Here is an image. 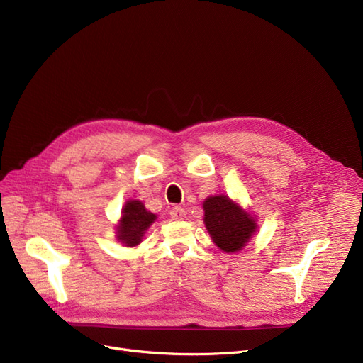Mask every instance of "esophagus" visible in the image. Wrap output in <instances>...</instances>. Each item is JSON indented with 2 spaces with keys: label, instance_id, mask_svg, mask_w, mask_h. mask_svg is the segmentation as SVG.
<instances>
[{
  "label": "esophagus",
  "instance_id": "1",
  "mask_svg": "<svg viewBox=\"0 0 363 363\" xmlns=\"http://www.w3.org/2000/svg\"><path fill=\"white\" fill-rule=\"evenodd\" d=\"M185 215H186V212L184 211L182 207H174L170 211V218L174 220H182L185 218Z\"/></svg>",
  "mask_w": 363,
  "mask_h": 363
}]
</instances>
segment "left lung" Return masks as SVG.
<instances>
[{"mask_svg": "<svg viewBox=\"0 0 363 363\" xmlns=\"http://www.w3.org/2000/svg\"><path fill=\"white\" fill-rule=\"evenodd\" d=\"M203 208L207 231L225 253L240 252L256 233V220L228 196L207 197Z\"/></svg>", "mask_w": 363, "mask_h": 363, "instance_id": "obj_1", "label": "left lung"}]
</instances>
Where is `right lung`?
Here are the masks:
<instances>
[{"instance_id": "add662e5", "label": "right lung", "mask_w": 363, "mask_h": 363, "mask_svg": "<svg viewBox=\"0 0 363 363\" xmlns=\"http://www.w3.org/2000/svg\"><path fill=\"white\" fill-rule=\"evenodd\" d=\"M156 219L157 216L147 211L143 201L129 200L122 208V218L116 226V237L126 247L138 245L150 225Z\"/></svg>"}]
</instances>
